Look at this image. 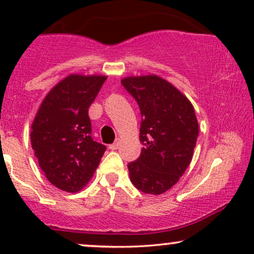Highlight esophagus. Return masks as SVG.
<instances>
[{"label": "esophagus", "mask_w": 254, "mask_h": 254, "mask_svg": "<svg viewBox=\"0 0 254 254\" xmlns=\"http://www.w3.org/2000/svg\"><path fill=\"white\" fill-rule=\"evenodd\" d=\"M119 144H121V139L117 138V139H116V142H115V143H112V144H111L109 148H110L111 150H116V149H118V148H119Z\"/></svg>", "instance_id": "esophagus-1"}]
</instances>
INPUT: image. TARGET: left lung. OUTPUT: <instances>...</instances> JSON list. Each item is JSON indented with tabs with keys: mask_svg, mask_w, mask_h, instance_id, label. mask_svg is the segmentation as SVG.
Here are the masks:
<instances>
[{
	"mask_svg": "<svg viewBox=\"0 0 254 254\" xmlns=\"http://www.w3.org/2000/svg\"><path fill=\"white\" fill-rule=\"evenodd\" d=\"M122 84L142 116L143 148L127 165L130 180L144 193L161 194L176 185L193 156L199 131L194 109L180 90L156 75L124 77Z\"/></svg>",
	"mask_w": 254,
	"mask_h": 254,
	"instance_id": "left-lung-1",
	"label": "left lung"
}]
</instances>
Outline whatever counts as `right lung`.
I'll list each match as a JSON object with an SVG mask.
<instances>
[{
  "mask_svg": "<svg viewBox=\"0 0 254 254\" xmlns=\"http://www.w3.org/2000/svg\"><path fill=\"white\" fill-rule=\"evenodd\" d=\"M106 76L71 74L48 93L31 127V144L46 179L60 190L80 191L106 147L92 138L88 109Z\"/></svg>",
  "mask_w": 254,
  "mask_h": 254,
  "instance_id": "add662e5",
  "label": "right lung"
}]
</instances>
